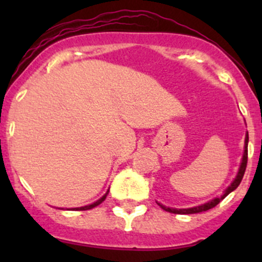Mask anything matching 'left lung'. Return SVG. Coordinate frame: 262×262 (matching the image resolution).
Wrapping results in <instances>:
<instances>
[{"instance_id": "left-lung-1", "label": "left lung", "mask_w": 262, "mask_h": 262, "mask_svg": "<svg viewBox=\"0 0 262 262\" xmlns=\"http://www.w3.org/2000/svg\"><path fill=\"white\" fill-rule=\"evenodd\" d=\"M247 146H248V133H246V138H245V152H244V156H242V162H241V166H239L238 173H237L236 179H234V180L232 181V184L229 185L228 187H227L226 191L223 192V195H222L221 198H215V199L210 200V202L205 203V204L199 205V207L187 208V209H175V208L165 207V205L160 204V203H157V204L160 205V207L162 208L163 210H166V212L173 213V214H195V213H202V212H205V210L212 209V208L215 207V205H218L219 203H221V200H223L224 198H226L227 195L229 194V192H232V191H233V190H236L237 187H238V185L241 184L242 179H244V175H245L246 166H247Z\"/></svg>"}]
</instances>
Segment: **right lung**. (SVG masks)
Returning a JSON list of instances; mask_svg holds the SVG:
<instances>
[{
  "label": "right lung",
  "mask_w": 262,
  "mask_h": 262,
  "mask_svg": "<svg viewBox=\"0 0 262 262\" xmlns=\"http://www.w3.org/2000/svg\"><path fill=\"white\" fill-rule=\"evenodd\" d=\"M107 192H109V191H107ZM107 192H106V194L104 195V196H102V198H100V199L97 200V202L92 203V204H90V205H86V207H81V208H73V209H76V210H89V209H92V208H95V207H97V205H100V204H101L102 202H104L105 199H106V196H107Z\"/></svg>",
  "instance_id": "add662e5"
}]
</instances>
